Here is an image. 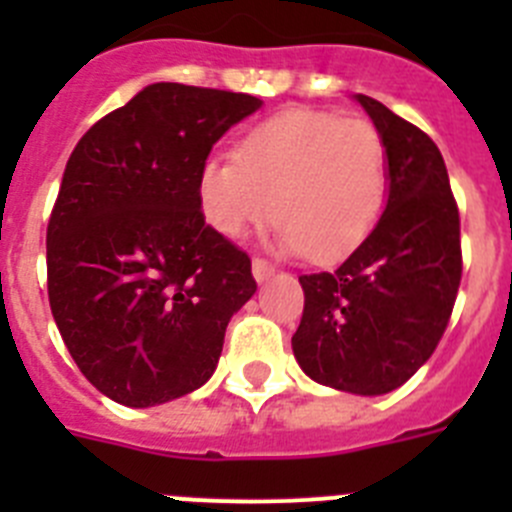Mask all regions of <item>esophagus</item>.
<instances>
[{"label": "esophagus", "instance_id": "1", "mask_svg": "<svg viewBox=\"0 0 512 512\" xmlns=\"http://www.w3.org/2000/svg\"><path fill=\"white\" fill-rule=\"evenodd\" d=\"M251 271H253V279H256L259 284H264L266 279L274 274V266H271L269 261H264V259H253L251 261Z\"/></svg>", "mask_w": 512, "mask_h": 512}]
</instances>
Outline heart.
Returning <instances> with one entry per match:
<instances>
[{
	"mask_svg": "<svg viewBox=\"0 0 512 512\" xmlns=\"http://www.w3.org/2000/svg\"><path fill=\"white\" fill-rule=\"evenodd\" d=\"M197 197L212 230L238 241L271 212L274 248L338 261L372 233L387 202V146L369 120L284 110L261 122L233 158H207Z\"/></svg>",
	"mask_w": 512,
	"mask_h": 512,
	"instance_id": "1",
	"label": "heart"
}]
</instances>
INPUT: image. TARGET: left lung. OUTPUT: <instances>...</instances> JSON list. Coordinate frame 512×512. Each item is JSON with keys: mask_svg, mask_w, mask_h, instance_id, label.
Listing matches in <instances>:
<instances>
[{"mask_svg": "<svg viewBox=\"0 0 512 512\" xmlns=\"http://www.w3.org/2000/svg\"><path fill=\"white\" fill-rule=\"evenodd\" d=\"M387 146V202L336 271L300 277L292 351L312 382L387 395L431 359L461 282L459 210L438 146L382 102L354 94Z\"/></svg>", "mask_w": 512, "mask_h": 512, "instance_id": "left-lung-1", "label": "left lung"}]
</instances>
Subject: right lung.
Here are the masks:
<instances>
[{"instance_id":"right-lung-1","label":"right lung","mask_w":512,"mask_h":512,"mask_svg":"<svg viewBox=\"0 0 512 512\" xmlns=\"http://www.w3.org/2000/svg\"><path fill=\"white\" fill-rule=\"evenodd\" d=\"M261 104L158 81L76 143L48 223V300L104 397L153 408L215 372L256 282L246 253L205 225L197 179L217 140Z\"/></svg>"}]
</instances>
